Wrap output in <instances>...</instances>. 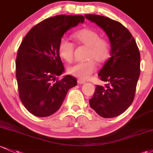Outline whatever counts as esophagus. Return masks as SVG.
Wrapping results in <instances>:
<instances>
[{
    "mask_svg": "<svg viewBox=\"0 0 153 153\" xmlns=\"http://www.w3.org/2000/svg\"><path fill=\"white\" fill-rule=\"evenodd\" d=\"M78 83H79V84H84V83H85V80L79 79V80H78Z\"/></svg>",
    "mask_w": 153,
    "mask_h": 153,
    "instance_id": "obj_1",
    "label": "esophagus"
}]
</instances>
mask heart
Listing matches in <instances>:
<instances>
[{"mask_svg":"<svg viewBox=\"0 0 153 153\" xmlns=\"http://www.w3.org/2000/svg\"><path fill=\"white\" fill-rule=\"evenodd\" d=\"M73 38L79 44L88 47L86 53L87 62L76 63L68 68V73L81 80H87L97 70L94 62L104 64L110 56V45L105 38H100V34L95 30L83 28L74 33ZM58 51L60 56L67 62L73 59L74 44L66 38L60 40L58 45Z\"/></svg>","mask_w":153,"mask_h":153,"instance_id":"1","label":"heart"}]
</instances>
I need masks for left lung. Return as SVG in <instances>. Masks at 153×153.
I'll return each instance as SVG.
<instances>
[{
	"label": "left lung",
	"instance_id": "1",
	"mask_svg": "<svg viewBox=\"0 0 153 153\" xmlns=\"http://www.w3.org/2000/svg\"><path fill=\"white\" fill-rule=\"evenodd\" d=\"M85 17L106 33L111 45V57L98 74L107 83L96 85L89 100L99 115L111 118L125 112L134 101L140 75V53L132 35L121 23L100 15L85 14Z\"/></svg>",
	"mask_w": 153,
	"mask_h": 153
}]
</instances>
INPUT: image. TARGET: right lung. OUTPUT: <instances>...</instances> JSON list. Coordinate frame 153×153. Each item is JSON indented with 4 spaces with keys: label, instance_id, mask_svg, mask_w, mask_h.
Here are the masks:
<instances>
[{
    "label": "right lung",
    "instance_id": "obj_1",
    "mask_svg": "<svg viewBox=\"0 0 153 153\" xmlns=\"http://www.w3.org/2000/svg\"><path fill=\"white\" fill-rule=\"evenodd\" d=\"M85 18L58 15L43 20L28 32L18 49L16 77L19 98L38 117L50 116L62 105L70 88L77 85L73 75L56 79L65 72L58 45L65 33Z\"/></svg>",
    "mask_w": 153,
    "mask_h": 153
}]
</instances>
